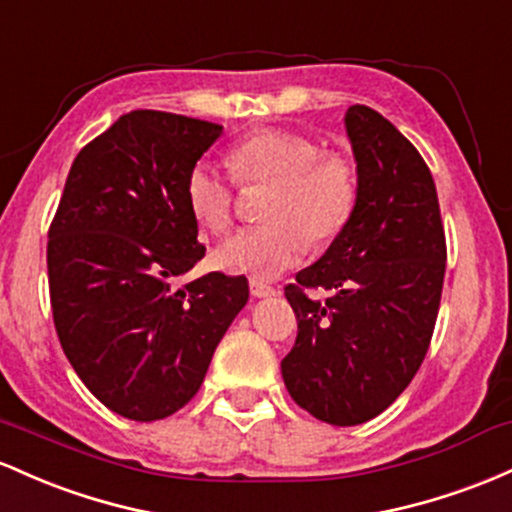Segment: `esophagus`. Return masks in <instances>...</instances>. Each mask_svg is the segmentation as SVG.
I'll return each mask as SVG.
<instances>
[{
	"label": "esophagus",
	"instance_id": "1",
	"mask_svg": "<svg viewBox=\"0 0 512 512\" xmlns=\"http://www.w3.org/2000/svg\"><path fill=\"white\" fill-rule=\"evenodd\" d=\"M251 295H254V297H273L275 287L263 283V280H251Z\"/></svg>",
	"mask_w": 512,
	"mask_h": 512
}]
</instances>
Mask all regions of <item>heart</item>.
<instances>
[{"label": "heart", "instance_id": "obj_1", "mask_svg": "<svg viewBox=\"0 0 512 512\" xmlns=\"http://www.w3.org/2000/svg\"><path fill=\"white\" fill-rule=\"evenodd\" d=\"M241 186H271L263 203L268 225L239 229L212 254L215 268L251 278H275L307 254L331 244L358 208L360 174L343 152H321L314 137L292 130H261L229 152ZM193 220L208 232H225L234 212V181L210 159H198L183 183Z\"/></svg>", "mask_w": 512, "mask_h": 512}]
</instances>
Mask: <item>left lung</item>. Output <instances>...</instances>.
Returning <instances> with one entry per match:
<instances>
[{"mask_svg":"<svg viewBox=\"0 0 512 512\" xmlns=\"http://www.w3.org/2000/svg\"><path fill=\"white\" fill-rule=\"evenodd\" d=\"M346 130L358 208L285 285L297 338L280 363L295 404L331 426L370 421L409 387L433 338L447 261L438 191L418 149L367 106L348 108Z\"/></svg>","mask_w":512,"mask_h":512,"instance_id":"left-lung-1","label":"left lung"}]
</instances>
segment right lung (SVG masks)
Returning <instances> with one entry per match:
<instances>
[{
    "label": "right lung",
    "instance_id": "obj_1",
    "mask_svg": "<svg viewBox=\"0 0 512 512\" xmlns=\"http://www.w3.org/2000/svg\"><path fill=\"white\" fill-rule=\"evenodd\" d=\"M220 132L176 113H125L77 154L50 222L60 346L86 389L130 421H159L193 399L249 300L244 275L171 285L205 256L183 183Z\"/></svg>",
    "mask_w": 512,
    "mask_h": 512
}]
</instances>
